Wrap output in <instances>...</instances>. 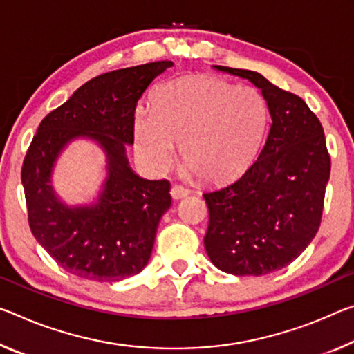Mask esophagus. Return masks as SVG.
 Masks as SVG:
<instances>
[{"label": "esophagus", "instance_id": "34e87169", "mask_svg": "<svg viewBox=\"0 0 354 354\" xmlns=\"http://www.w3.org/2000/svg\"><path fill=\"white\" fill-rule=\"evenodd\" d=\"M170 194H171L173 200H181V198H184V197H187V195H189V190H187L186 187L179 186V184H175V186L171 187Z\"/></svg>", "mask_w": 354, "mask_h": 354}]
</instances>
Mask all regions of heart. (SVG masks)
I'll return each instance as SVG.
<instances>
[{
    "mask_svg": "<svg viewBox=\"0 0 354 354\" xmlns=\"http://www.w3.org/2000/svg\"><path fill=\"white\" fill-rule=\"evenodd\" d=\"M265 122L266 105L255 88L184 77L156 89L153 110L136 111V151L149 170L164 171L181 143L184 164L206 181H221L252 160Z\"/></svg>",
    "mask_w": 354,
    "mask_h": 354,
    "instance_id": "b5f03b06",
    "label": "heart"
}]
</instances>
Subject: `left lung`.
Returning <instances> with one entry per match:
<instances>
[{
  "label": "left lung",
  "mask_w": 354,
  "mask_h": 354,
  "mask_svg": "<svg viewBox=\"0 0 354 354\" xmlns=\"http://www.w3.org/2000/svg\"><path fill=\"white\" fill-rule=\"evenodd\" d=\"M261 89L271 126L260 156L232 183L203 194L205 249L234 276H263L296 260L322 223L330 157L323 126L296 94L254 71L216 66Z\"/></svg>",
  "instance_id": "obj_1"
}]
</instances>
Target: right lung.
I'll list each match as a JSON object with an SVG mask.
<instances>
[{
  "label": "right lung",
  "mask_w": 354,
  "mask_h": 354,
  "mask_svg": "<svg viewBox=\"0 0 354 354\" xmlns=\"http://www.w3.org/2000/svg\"><path fill=\"white\" fill-rule=\"evenodd\" d=\"M171 61L118 69L82 85L44 118L21 165L28 223L50 257L82 279L116 282L147 266L157 225L171 205L167 179L148 181L129 167L136 106L145 89ZM77 136L96 139L109 176L96 205L69 208L54 197L49 175L55 157Z\"/></svg>",
  "instance_id": "1"
}]
</instances>
